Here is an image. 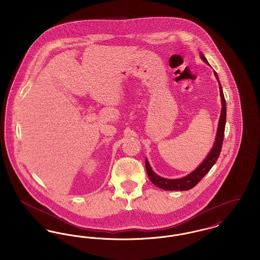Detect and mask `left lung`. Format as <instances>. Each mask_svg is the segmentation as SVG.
<instances>
[{"instance_id": "8db88e82", "label": "left lung", "mask_w": 260, "mask_h": 260, "mask_svg": "<svg viewBox=\"0 0 260 260\" xmlns=\"http://www.w3.org/2000/svg\"><path fill=\"white\" fill-rule=\"evenodd\" d=\"M199 55H200V58H201L202 61L206 62L207 64H209L208 61L206 60V58L204 57V55L201 52H199ZM214 75H215V77L218 80V83H219L222 109H221V115H220V119H219V122H218V128H217V134H216V138H215V141H214L213 147L210 150V152L208 153L206 158L202 161V163L194 171H192L190 174H188L187 176L180 178V179L170 180V179L160 177L156 173H154L148 160H147V158L145 159V168H146V172H147V175H148L150 181L152 182L153 184H155L156 186H158V187H160L164 190H188V189L194 187L200 182V180L210 171V169L213 167L214 164L216 163V161H217V159L220 155L221 149H222L223 139H224L227 107H226V100H225V97H224V93H223V89H222L219 77L217 76L216 72H214Z\"/></svg>"}]
</instances>
